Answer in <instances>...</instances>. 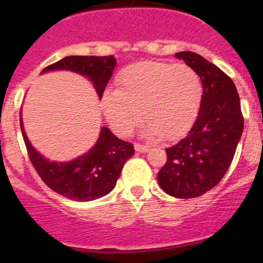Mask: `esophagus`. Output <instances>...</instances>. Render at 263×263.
<instances>
[{"label": "esophagus", "instance_id": "obj_1", "mask_svg": "<svg viewBox=\"0 0 263 263\" xmlns=\"http://www.w3.org/2000/svg\"><path fill=\"white\" fill-rule=\"evenodd\" d=\"M134 148H136V152L138 153H146L150 150V146L148 145H142V143H134Z\"/></svg>", "mask_w": 263, "mask_h": 263}]
</instances>
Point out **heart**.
Masks as SVG:
<instances>
[{"label":"heart","mask_w":263,"mask_h":263,"mask_svg":"<svg viewBox=\"0 0 263 263\" xmlns=\"http://www.w3.org/2000/svg\"><path fill=\"white\" fill-rule=\"evenodd\" d=\"M117 87L104 92L101 105L109 125L124 137L133 133L143 113L148 134L176 138L192 124L203 96L200 78L191 67L150 60L125 67Z\"/></svg>","instance_id":"b5f03b06"}]
</instances>
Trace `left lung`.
<instances>
[{"label": "left lung", "mask_w": 263, "mask_h": 263, "mask_svg": "<svg viewBox=\"0 0 263 263\" xmlns=\"http://www.w3.org/2000/svg\"><path fill=\"white\" fill-rule=\"evenodd\" d=\"M175 57L196 71L203 96L187 136L166 148L167 160L157 179L166 194L192 199L212 190L228 171L242 134L243 116L236 85L225 72L192 51Z\"/></svg>", "instance_id": "obj_1"}]
</instances>
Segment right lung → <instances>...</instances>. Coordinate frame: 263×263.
I'll return each mask as SVG.
<instances>
[{
  "label": "right lung",
  "instance_id": "add662e5",
  "mask_svg": "<svg viewBox=\"0 0 263 263\" xmlns=\"http://www.w3.org/2000/svg\"><path fill=\"white\" fill-rule=\"evenodd\" d=\"M115 67L113 57H67L42 72L68 69L88 76L101 99ZM20 122L27 154L38 175L52 191L71 200L90 201L108 195L115 188L125 162L134 155L133 143L118 139L103 126L97 143L84 155L66 163L50 162L32 147L23 130L22 118Z\"/></svg>",
  "mask_w": 263,
  "mask_h": 263
}]
</instances>
